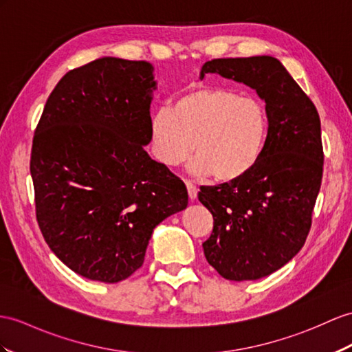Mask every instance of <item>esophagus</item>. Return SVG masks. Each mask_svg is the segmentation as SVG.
<instances>
[{"mask_svg": "<svg viewBox=\"0 0 352 352\" xmlns=\"http://www.w3.org/2000/svg\"><path fill=\"white\" fill-rule=\"evenodd\" d=\"M185 185H186V190H188V195H190L191 200H195L197 199V194H199V190H197V186L190 182V181H185Z\"/></svg>", "mask_w": 352, "mask_h": 352, "instance_id": "esophagus-1", "label": "esophagus"}]
</instances>
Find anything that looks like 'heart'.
<instances>
[{"instance_id": "obj_1", "label": "heart", "mask_w": 352, "mask_h": 352, "mask_svg": "<svg viewBox=\"0 0 352 352\" xmlns=\"http://www.w3.org/2000/svg\"><path fill=\"white\" fill-rule=\"evenodd\" d=\"M267 125V111L258 98L203 87L182 92L170 109L157 110L151 135L162 164H184L194 146L195 175L212 173L219 182H233L258 162Z\"/></svg>"}]
</instances>
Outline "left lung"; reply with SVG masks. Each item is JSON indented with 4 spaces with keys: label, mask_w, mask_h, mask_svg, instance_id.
Returning <instances> with one entry per match:
<instances>
[{
    "label": "left lung",
    "mask_w": 352,
    "mask_h": 352,
    "mask_svg": "<svg viewBox=\"0 0 352 352\" xmlns=\"http://www.w3.org/2000/svg\"><path fill=\"white\" fill-rule=\"evenodd\" d=\"M248 85L265 102L269 130L255 167L233 182L201 186L213 217L203 243L222 278L255 280L279 270L302 250L322 179L321 121L311 98L276 58H219L200 72Z\"/></svg>",
    "instance_id": "obj_1"
}]
</instances>
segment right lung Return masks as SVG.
I'll return each mask as SVG.
<instances>
[{"label": "right lung", "mask_w": 352, "mask_h": 352, "mask_svg": "<svg viewBox=\"0 0 352 352\" xmlns=\"http://www.w3.org/2000/svg\"><path fill=\"white\" fill-rule=\"evenodd\" d=\"M146 61L100 58L68 72L43 109L30 170L52 252L115 284L142 267L152 231L188 204L185 184L144 146L157 82Z\"/></svg>", "instance_id": "add662e5"}]
</instances>
